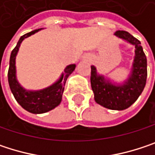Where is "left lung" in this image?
<instances>
[{"label":"left lung","mask_w":155,"mask_h":155,"mask_svg":"<svg viewBox=\"0 0 155 155\" xmlns=\"http://www.w3.org/2000/svg\"><path fill=\"white\" fill-rule=\"evenodd\" d=\"M115 35L135 46L136 55L131 74L124 84L117 86L99 75L92 65L91 66V84L94 100L98 104L109 109L123 110L136 102L143 91L147 78V60L137 38L124 30H117Z\"/></svg>","instance_id":"obj_1"}]
</instances>
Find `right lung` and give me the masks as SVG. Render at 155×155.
I'll use <instances>...</instances> for the list:
<instances>
[{
	"label": "right lung",
	"mask_w": 155,
	"mask_h": 155,
	"mask_svg": "<svg viewBox=\"0 0 155 155\" xmlns=\"http://www.w3.org/2000/svg\"><path fill=\"white\" fill-rule=\"evenodd\" d=\"M41 29V28H40ZM39 29L33 30L31 32H28L22 37H20L18 42L17 43V46L12 50L10 58V67L8 71V81L11 88V91L18 101V103L27 111L34 114H41L45 113L49 110H52L53 108L57 107L61 101H62V95L64 90L65 81L68 76L74 71L75 64H70L68 65L64 73L62 74L61 78L54 83L52 86L46 88L41 91H29L23 89L19 83L18 82L16 79V66H15V58L17 53L18 51L19 46L21 42L24 40V38L35 34Z\"/></svg>",
	"instance_id": "obj_1"
}]
</instances>
